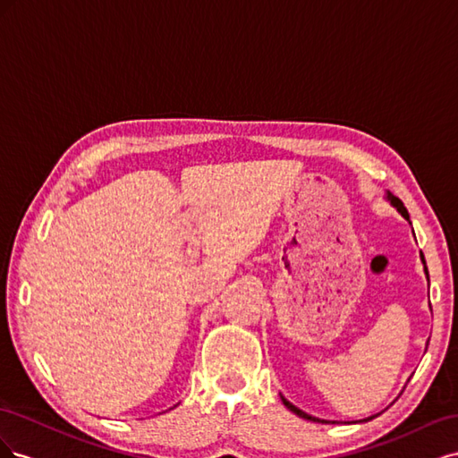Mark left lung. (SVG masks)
<instances>
[{
    "label": "left lung",
    "instance_id": "1",
    "mask_svg": "<svg viewBox=\"0 0 458 458\" xmlns=\"http://www.w3.org/2000/svg\"><path fill=\"white\" fill-rule=\"evenodd\" d=\"M386 200L387 202H390L394 208H395V210L401 214V216H403L407 221H409V212H407V208L403 206V202H401L397 197H394L392 195V192H387V195H386ZM420 261H422V266H424V273H426V279H428V283H429V275H428V267H426V259H424V254L420 252ZM281 399H283V403H284V407L286 409H290V411H293L294 414H298V417L300 419H306V420H311V422H328V420H323V419H317V417H311V414H308L306 411H301V409H298L296 405H293V403H290V401L281 394ZM374 417H378V414H372V417H369V419H363V420H359V422H367V420H370V419H374Z\"/></svg>",
    "mask_w": 458,
    "mask_h": 458
}]
</instances>
